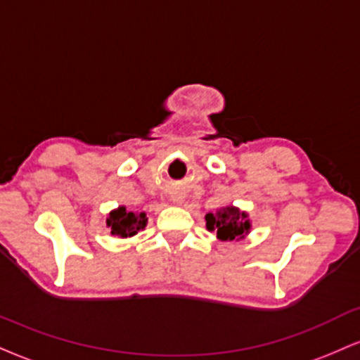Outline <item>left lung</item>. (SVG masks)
Listing matches in <instances>:
<instances>
[{"label":"left lung","instance_id":"obj_1","mask_svg":"<svg viewBox=\"0 0 360 360\" xmlns=\"http://www.w3.org/2000/svg\"><path fill=\"white\" fill-rule=\"evenodd\" d=\"M207 231L216 233V236L223 241L241 240L250 231L248 214L240 211L235 206H226L216 213L206 214Z\"/></svg>","mask_w":360,"mask_h":360}]
</instances>
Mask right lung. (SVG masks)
<instances>
[{
  "label": "right lung",
  "mask_w": 360,
  "mask_h": 360,
  "mask_svg": "<svg viewBox=\"0 0 360 360\" xmlns=\"http://www.w3.org/2000/svg\"><path fill=\"white\" fill-rule=\"evenodd\" d=\"M147 218L144 213L136 214L132 211H127L125 207H119V210L112 211L107 218V226L110 228V233L115 236H134L137 231H141L146 226Z\"/></svg>",
  "instance_id": "add662e5"
}]
</instances>
